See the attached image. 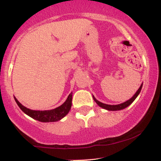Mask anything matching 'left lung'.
<instances>
[{"label": "left lung", "instance_id": "left-lung-1", "mask_svg": "<svg viewBox=\"0 0 161 161\" xmlns=\"http://www.w3.org/2000/svg\"><path fill=\"white\" fill-rule=\"evenodd\" d=\"M142 84L141 85V86L139 87V88L138 89V91L136 92V93L133 95V97H132V98L128 100V101H125V102L122 103V104H116V105L106 104H104V103L100 102V101H97V100L96 99L94 96H93V98H94V101H95V102L97 104V105L101 107V108L106 109V110H113V111H115V110H120L125 108H127V107L129 106V105L133 102V101H135V99H136V97H138V95H139L140 92H141V90H142Z\"/></svg>", "mask_w": 161, "mask_h": 161}]
</instances>
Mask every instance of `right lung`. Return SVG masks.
<instances>
[{
	"label": "right lung",
	"mask_w": 161,
	"mask_h": 161,
	"mask_svg": "<svg viewBox=\"0 0 161 161\" xmlns=\"http://www.w3.org/2000/svg\"><path fill=\"white\" fill-rule=\"evenodd\" d=\"M72 94H73V92L69 94L67 99L62 105H60L58 108L49 110H30V109L25 108L20 104L15 97H14V99H15L16 104L19 107V108L28 116L40 122L49 123V122L59 121L69 113L72 106V97H73Z\"/></svg>",
	"instance_id": "add662e5"
}]
</instances>
